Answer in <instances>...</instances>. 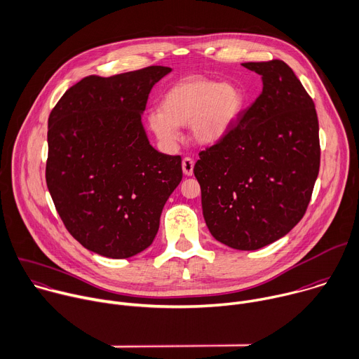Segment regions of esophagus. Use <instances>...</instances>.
<instances>
[{
    "instance_id": "esophagus-1",
    "label": "esophagus",
    "mask_w": 359,
    "mask_h": 359,
    "mask_svg": "<svg viewBox=\"0 0 359 359\" xmlns=\"http://www.w3.org/2000/svg\"><path fill=\"white\" fill-rule=\"evenodd\" d=\"M194 160L189 157H185L182 160V171L185 175H192L194 174Z\"/></svg>"
}]
</instances>
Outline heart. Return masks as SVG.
Segmentation results:
<instances>
[{
	"mask_svg": "<svg viewBox=\"0 0 359 359\" xmlns=\"http://www.w3.org/2000/svg\"><path fill=\"white\" fill-rule=\"evenodd\" d=\"M245 107L243 93L233 85L205 76H188L174 83L164 95L160 110L149 116L156 135L165 144L180 138V126L191 124L201 144L221 141L238 123Z\"/></svg>",
	"mask_w": 359,
	"mask_h": 359,
	"instance_id": "obj_1",
	"label": "heart"
}]
</instances>
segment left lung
I'll use <instances>...</instances> for the list:
<instances>
[{
  "mask_svg": "<svg viewBox=\"0 0 359 359\" xmlns=\"http://www.w3.org/2000/svg\"><path fill=\"white\" fill-rule=\"evenodd\" d=\"M263 90L221 141L199 153L206 226L218 242L256 250L287 235L304 217L320 171L314 102L280 59L242 63Z\"/></svg>",
  "mask_w": 359,
  "mask_h": 359,
  "instance_id": "1",
  "label": "left lung"
}]
</instances>
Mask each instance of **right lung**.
<instances>
[{"label": "right lung", "instance_id": "obj_1", "mask_svg": "<svg viewBox=\"0 0 359 359\" xmlns=\"http://www.w3.org/2000/svg\"><path fill=\"white\" fill-rule=\"evenodd\" d=\"M170 72L147 66L86 76L49 114L45 177L52 201L67 232L104 257L147 249L182 180L181 157L158 153L141 124L153 86Z\"/></svg>", "mask_w": 359, "mask_h": 359}]
</instances>
